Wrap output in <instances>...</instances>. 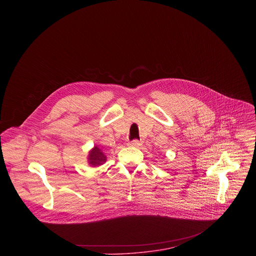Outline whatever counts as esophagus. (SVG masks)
Returning <instances> with one entry per match:
<instances>
[{"instance_id": "obj_1", "label": "esophagus", "mask_w": 256, "mask_h": 256, "mask_svg": "<svg viewBox=\"0 0 256 256\" xmlns=\"http://www.w3.org/2000/svg\"><path fill=\"white\" fill-rule=\"evenodd\" d=\"M140 144H142V142L138 140H134L128 142V146H132V147H140Z\"/></svg>"}]
</instances>
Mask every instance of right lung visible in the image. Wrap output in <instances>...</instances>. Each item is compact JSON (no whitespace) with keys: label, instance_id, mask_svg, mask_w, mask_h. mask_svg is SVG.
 <instances>
[{"label":"right lung","instance_id":"obj_1","mask_svg":"<svg viewBox=\"0 0 256 256\" xmlns=\"http://www.w3.org/2000/svg\"><path fill=\"white\" fill-rule=\"evenodd\" d=\"M106 162V156L104 155L103 151L95 146V147L89 152L88 155V163L92 167H97Z\"/></svg>","mask_w":256,"mask_h":256}]
</instances>
